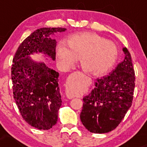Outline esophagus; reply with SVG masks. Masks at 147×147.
I'll list each match as a JSON object with an SVG mask.
<instances>
[{"instance_id":"esophagus-1","label":"esophagus","mask_w":147,"mask_h":147,"mask_svg":"<svg viewBox=\"0 0 147 147\" xmlns=\"http://www.w3.org/2000/svg\"><path fill=\"white\" fill-rule=\"evenodd\" d=\"M65 93H66L67 97H68V98H69V99H72V98H73L74 97H75V96L72 95H71V94H70V92H68V89H67V88H66V90H65Z\"/></svg>"}]
</instances>
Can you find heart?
<instances>
[{
  "label": "heart",
  "mask_w": 147,
  "mask_h": 147,
  "mask_svg": "<svg viewBox=\"0 0 147 147\" xmlns=\"http://www.w3.org/2000/svg\"><path fill=\"white\" fill-rule=\"evenodd\" d=\"M68 47L60 42L57 47V56L61 68L67 70L80 58L85 72L102 75L112 68L118 55L113 42L92 32H82L72 35L67 41Z\"/></svg>",
  "instance_id": "obj_1"
}]
</instances>
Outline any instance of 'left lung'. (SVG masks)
<instances>
[{"mask_svg":"<svg viewBox=\"0 0 147 147\" xmlns=\"http://www.w3.org/2000/svg\"><path fill=\"white\" fill-rule=\"evenodd\" d=\"M123 61L109 75L97 78L90 93L83 98L80 119L89 131L105 133L115 129L132 104L135 70L126 48Z\"/></svg>","mask_w":147,"mask_h":147,"instance_id":"1","label":"left lung"}]
</instances>
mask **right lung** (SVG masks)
Returning a JSON list of instances; mask_svg holds the SVG:
<instances>
[{"instance_id":"1","label":"right lung","mask_w":147,"mask_h":147,"mask_svg":"<svg viewBox=\"0 0 147 147\" xmlns=\"http://www.w3.org/2000/svg\"><path fill=\"white\" fill-rule=\"evenodd\" d=\"M62 28L36 30L20 44L11 65L13 96L22 117L40 130H48L56 124L61 105L59 73L42 63L28 58L32 52H43L52 60L56 58L57 42L48 36Z\"/></svg>"}]
</instances>
